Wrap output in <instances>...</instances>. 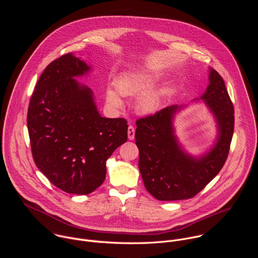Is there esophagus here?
Returning <instances> with one entry per match:
<instances>
[{"label":"esophagus","mask_w":258,"mask_h":258,"mask_svg":"<svg viewBox=\"0 0 258 258\" xmlns=\"http://www.w3.org/2000/svg\"><path fill=\"white\" fill-rule=\"evenodd\" d=\"M127 136H128L130 140H134V138H135V127L133 125H128Z\"/></svg>","instance_id":"obj_1"}]
</instances>
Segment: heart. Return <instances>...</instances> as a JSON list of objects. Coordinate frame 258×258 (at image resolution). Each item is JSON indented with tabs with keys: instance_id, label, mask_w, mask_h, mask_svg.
Wrapping results in <instances>:
<instances>
[{
	"instance_id": "1",
	"label": "heart",
	"mask_w": 258,
	"mask_h": 258,
	"mask_svg": "<svg viewBox=\"0 0 258 258\" xmlns=\"http://www.w3.org/2000/svg\"><path fill=\"white\" fill-rule=\"evenodd\" d=\"M154 78L148 73H124L115 80V89L121 96H135L143 91L149 89L153 83ZM118 94L112 89H107L106 100L107 103L115 108L122 106V101ZM159 104V95L156 92H148L141 95L137 102L136 108L141 113H151L155 111Z\"/></svg>"
}]
</instances>
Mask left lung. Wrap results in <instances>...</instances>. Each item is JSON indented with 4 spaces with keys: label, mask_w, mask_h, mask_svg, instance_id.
<instances>
[{
    "label": "left lung",
    "mask_w": 258,
    "mask_h": 258,
    "mask_svg": "<svg viewBox=\"0 0 258 258\" xmlns=\"http://www.w3.org/2000/svg\"><path fill=\"white\" fill-rule=\"evenodd\" d=\"M218 125L217 142L204 156L194 158L183 152L173 135L172 118L176 105L136 121L139 169L145 188L160 201L190 199L202 191L223 168L234 134V106L225 82L214 69L201 97Z\"/></svg>",
    "instance_id": "8db88e82"
}]
</instances>
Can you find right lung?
Listing matches in <instances>:
<instances>
[{"label": "right lung", "instance_id": "right-lung-1", "mask_svg": "<svg viewBox=\"0 0 258 258\" xmlns=\"http://www.w3.org/2000/svg\"><path fill=\"white\" fill-rule=\"evenodd\" d=\"M90 67L71 53L43 71L29 101L27 128L35 165L60 190L87 195L106 176V161L127 140L124 118L102 117L90 88Z\"/></svg>", "mask_w": 258, "mask_h": 258}]
</instances>
